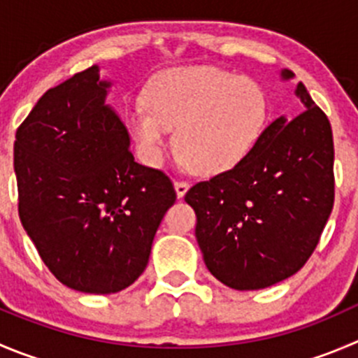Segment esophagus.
I'll use <instances>...</instances> for the list:
<instances>
[{
	"label": "esophagus",
	"instance_id": "1",
	"mask_svg": "<svg viewBox=\"0 0 358 358\" xmlns=\"http://www.w3.org/2000/svg\"><path fill=\"white\" fill-rule=\"evenodd\" d=\"M173 188H176V193L179 199H182V196L186 195V192L189 189V182L186 181H173Z\"/></svg>",
	"mask_w": 358,
	"mask_h": 358
}]
</instances>
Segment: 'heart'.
I'll return each instance as SVG.
<instances>
[{"label": "heart", "instance_id": "b5f03b06", "mask_svg": "<svg viewBox=\"0 0 358 358\" xmlns=\"http://www.w3.org/2000/svg\"><path fill=\"white\" fill-rule=\"evenodd\" d=\"M267 114V98L253 80L214 66L172 68L152 80L145 103L128 112V130L142 162L159 166L176 128L179 162L216 176L253 152Z\"/></svg>", "mask_w": 358, "mask_h": 358}]
</instances>
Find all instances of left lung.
I'll use <instances>...</instances> for the list:
<instances>
[{
    "instance_id": "1",
    "label": "left lung",
    "mask_w": 358,
    "mask_h": 358,
    "mask_svg": "<svg viewBox=\"0 0 358 358\" xmlns=\"http://www.w3.org/2000/svg\"><path fill=\"white\" fill-rule=\"evenodd\" d=\"M294 77L281 70L283 80ZM295 96L306 110L272 121L241 165L185 196L207 268L234 290H260L301 271L332 213V128L302 83Z\"/></svg>"
}]
</instances>
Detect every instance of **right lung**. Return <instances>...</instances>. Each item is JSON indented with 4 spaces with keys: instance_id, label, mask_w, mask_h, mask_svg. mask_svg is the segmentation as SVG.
Wrapping results in <instances>:
<instances>
[{
    "instance_id": "add662e5",
    "label": "right lung",
    "mask_w": 358,
    "mask_h": 358,
    "mask_svg": "<svg viewBox=\"0 0 358 358\" xmlns=\"http://www.w3.org/2000/svg\"><path fill=\"white\" fill-rule=\"evenodd\" d=\"M93 64L47 91L13 142L19 216L49 271L84 294H115L148 267L176 192L138 165Z\"/></svg>"
}]
</instances>
